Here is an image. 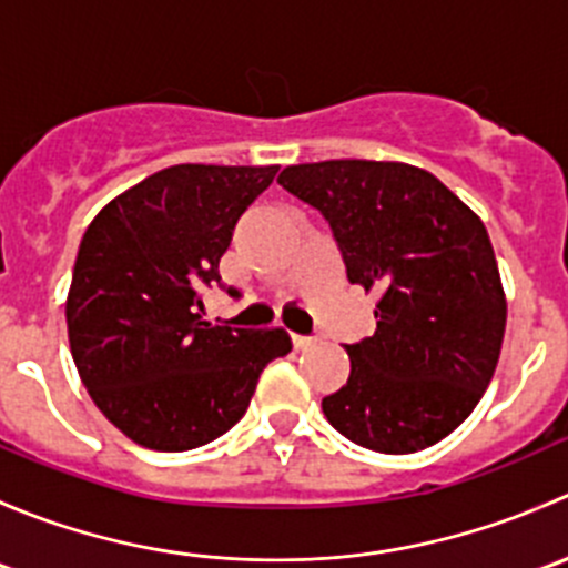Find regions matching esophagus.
I'll return each mask as SVG.
<instances>
[{"label": "esophagus", "instance_id": "1", "mask_svg": "<svg viewBox=\"0 0 568 568\" xmlns=\"http://www.w3.org/2000/svg\"><path fill=\"white\" fill-rule=\"evenodd\" d=\"M291 341H294V348H313L316 346V337H307V335H291Z\"/></svg>", "mask_w": 568, "mask_h": 568}]
</instances>
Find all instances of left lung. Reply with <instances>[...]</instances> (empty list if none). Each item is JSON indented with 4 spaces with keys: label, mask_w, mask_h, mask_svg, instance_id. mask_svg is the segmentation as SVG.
<instances>
[{
    "label": "left lung",
    "mask_w": 568,
    "mask_h": 568,
    "mask_svg": "<svg viewBox=\"0 0 568 568\" xmlns=\"http://www.w3.org/2000/svg\"><path fill=\"white\" fill-rule=\"evenodd\" d=\"M277 183L318 209L348 283L376 291V332L321 400L332 428L379 454L448 437L495 376L506 294L489 233L439 178L404 162L291 164Z\"/></svg>",
    "instance_id": "obj_1"
}]
</instances>
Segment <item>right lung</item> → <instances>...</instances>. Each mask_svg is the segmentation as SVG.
Returning a JSON list of instances; mask_svg holds the SVG:
<instances>
[{"mask_svg": "<svg viewBox=\"0 0 568 568\" xmlns=\"http://www.w3.org/2000/svg\"><path fill=\"white\" fill-rule=\"evenodd\" d=\"M277 168L175 164L95 214L65 302L82 385L114 428L151 450H192L247 412L257 376L291 352L285 329L203 321L200 291Z\"/></svg>", "mask_w": 568, "mask_h": 568, "instance_id": "add662e5", "label": "right lung"}]
</instances>
